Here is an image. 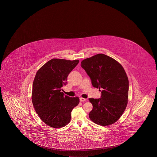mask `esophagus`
I'll return each instance as SVG.
<instances>
[{"label":"esophagus","mask_w":157,"mask_h":157,"mask_svg":"<svg viewBox=\"0 0 157 157\" xmlns=\"http://www.w3.org/2000/svg\"><path fill=\"white\" fill-rule=\"evenodd\" d=\"M80 102H84L86 100L85 98H80Z\"/></svg>","instance_id":"1"}]
</instances>
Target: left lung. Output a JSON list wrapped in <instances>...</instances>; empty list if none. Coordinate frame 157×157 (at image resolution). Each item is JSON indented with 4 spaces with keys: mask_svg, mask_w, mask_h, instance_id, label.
Returning a JSON list of instances; mask_svg holds the SVG:
<instances>
[{
    "mask_svg": "<svg viewBox=\"0 0 157 157\" xmlns=\"http://www.w3.org/2000/svg\"><path fill=\"white\" fill-rule=\"evenodd\" d=\"M81 67L90 77L93 86L101 89V98H89L93 105L89 118L102 126L114 123L128 104V80L123 67L102 54L82 60Z\"/></svg>",
    "mask_w": 157,
    "mask_h": 157,
    "instance_id": "8db88e82",
    "label": "left lung"
}]
</instances>
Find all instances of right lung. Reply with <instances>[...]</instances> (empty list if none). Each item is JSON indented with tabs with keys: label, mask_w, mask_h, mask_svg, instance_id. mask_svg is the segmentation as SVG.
Wrapping results in <instances>:
<instances>
[{
	"label": "right lung",
	"mask_w": 157,
	"mask_h": 157,
	"mask_svg": "<svg viewBox=\"0 0 157 157\" xmlns=\"http://www.w3.org/2000/svg\"><path fill=\"white\" fill-rule=\"evenodd\" d=\"M79 60L53 59L36 72L33 83L34 108L44 123L59 128L69 123L72 109L79 103L78 97L70 98L61 92L70 72Z\"/></svg>",
	"instance_id": "add662e5"
}]
</instances>
